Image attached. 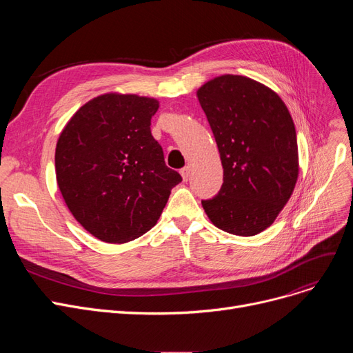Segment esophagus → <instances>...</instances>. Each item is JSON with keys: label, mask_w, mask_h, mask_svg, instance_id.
I'll use <instances>...</instances> for the list:
<instances>
[{"label": "esophagus", "mask_w": 353, "mask_h": 353, "mask_svg": "<svg viewBox=\"0 0 353 353\" xmlns=\"http://www.w3.org/2000/svg\"><path fill=\"white\" fill-rule=\"evenodd\" d=\"M180 174H181V177H183L184 181H188L189 177H190V167H189V165H188V167H183V169L180 170Z\"/></svg>", "instance_id": "34e87169"}]
</instances>
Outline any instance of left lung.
Wrapping results in <instances>:
<instances>
[{
	"instance_id": "8db88e82",
	"label": "left lung",
	"mask_w": 353,
	"mask_h": 353,
	"mask_svg": "<svg viewBox=\"0 0 353 353\" xmlns=\"http://www.w3.org/2000/svg\"><path fill=\"white\" fill-rule=\"evenodd\" d=\"M197 99L223 165L220 192L201 206L220 230L254 236L276 220L298 181L292 116L277 92L245 76L214 77Z\"/></svg>"
}]
</instances>
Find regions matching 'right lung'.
Wrapping results in <instances>:
<instances>
[{
  "instance_id": "right-lung-1",
  "label": "right lung",
  "mask_w": 353,
  "mask_h": 353,
  "mask_svg": "<svg viewBox=\"0 0 353 353\" xmlns=\"http://www.w3.org/2000/svg\"><path fill=\"white\" fill-rule=\"evenodd\" d=\"M159 101L107 92L81 105L59 137L55 176L71 214L94 237L125 243L150 230L181 176L152 136Z\"/></svg>"
}]
</instances>
